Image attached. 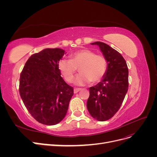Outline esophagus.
Wrapping results in <instances>:
<instances>
[{
	"label": "esophagus",
	"mask_w": 157,
	"mask_h": 157,
	"mask_svg": "<svg viewBox=\"0 0 157 157\" xmlns=\"http://www.w3.org/2000/svg\"><path fill=\"white\" fill-rule=\"evenodd\" d=\"M81 90V89L80 88H75L74 89V94H77L79 91H80Z\"/></svg>",
	"instance_id": "1"
}]
</instances>
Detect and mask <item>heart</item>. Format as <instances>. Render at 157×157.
I'll list each match as a JSON object with an SVG mask.
<instances>
[{"label":"heart","mask_w":157,"mask_h":157,"mask_svg":"<svg viewBox=\"0 0 157 157\" xmlns=\"http://www.w3.org/2000/svg\"><path fill=\"white\" fill-rule=\"evenodd\" d=\"M107 67L105 58L96 55L94 52L83 49L70 56V59H62L58 63V69L67 82H72L79 69L80 74L76 78L75 83L79 86L91 81L96 83L101 80L105 75Z\"/></svg>","instance_id":"heart-1"}]
</instances>
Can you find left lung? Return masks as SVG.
<instances>
[{"instance_id": "8db88e82", "label": "left lung", "mask_w": 157, "mask_h": 157, "mask_svg": "<svg viewBox=\"0 0 157 157\" xmlns=\"http://www.w3.org/2000/svg\"><path fill=\"white\" fill-rule=\"evenodd\" d=\"M105 57L107 67L101 81L89 88L88 112L95 119L105 121L120 109L128 89V69L122 55L105 43L95 42Z\"/></svg>"}]
</instances>
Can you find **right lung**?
I'll use <instances>...</instances> for the list:
<instances>
[{
    "mask_svg": "<svg viewBox=\"0 0 157 157\" xmlns=\"http://www.w3.org/2000/svg\"><path fill=\"white\" fill-rule=\"evenodd\" d=\"M64 54L61 48H46L33 54L20 75L22 101L31 116L45 125L63 119L73 96V88L64 81L58 69Z\"/></svg>",
    "mask_w": 157,
    "mask_h": 157,
    "instance_id": "add662e5",
    "label": "right lung"
}]
</instances>
